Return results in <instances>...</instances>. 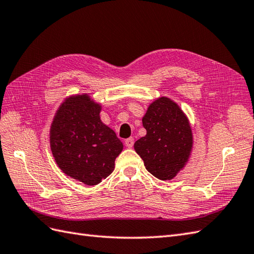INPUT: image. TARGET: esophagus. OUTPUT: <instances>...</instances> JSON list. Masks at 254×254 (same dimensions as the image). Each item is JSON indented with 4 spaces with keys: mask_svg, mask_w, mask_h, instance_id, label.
Instances as JSON below:
<instances>
[{
    "mask_svg": "<svg viewBox=\"0 0 254 254\" xmlns=\"http://www.w3.org/2000/svg\"><path fill=\"white\" fill-rule=\"evenodd\" d=\"M125 142H126V146L127 148H132L133 145H134V138L133 137H128V138H127L125 140Z\"/></svg>",
    "mask_w": 254,
    "mask_h": 254,
    "instance_id": "esophagus-1",
    "label": "esophagus"
}]
</instances>
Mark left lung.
<instances>
[{
    "mask_svg": "<svg viewBox=\"0 0 254 254\" xmlns=\"http://www.w3.org/2000/svg\"><path fill=\"white\" fill-rule=\"evenodd\" d=\"M142 126L147 134L135 141V151L154 177L173 179L185 166L192 149V131L188 118L176 103L160 97L149 106Z\"/></svg>",
    "mask_w": 254,
    "mask_h": 254,
    "instance_id": "1",
    "label": "left lung"
}]
</instances>
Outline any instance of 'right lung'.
<instances>
[{"mask_svg": "<svg viewBox=\"0 0 254 254\" xmlns=\"http://www.w3.org/2000/svg\"><path fill=\"white\" fill-rule=\"evenodd\" d=\"M101 106L87 94L68 97L50 128V147L67 176L87 186L107 178L123 149L121 140L100 119Z\"/></svg>", "mask_w": 254, "mask_h": 254, "instance_id": "obj_1", "label": "right lung"}]
</instances>
